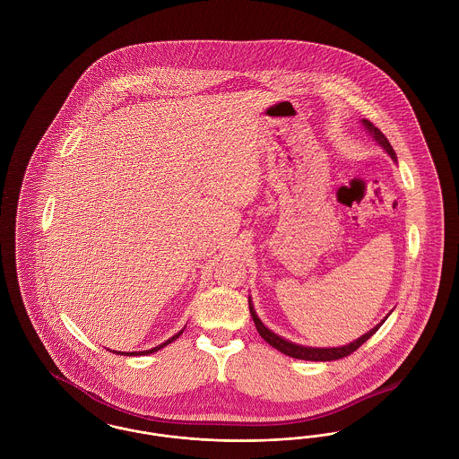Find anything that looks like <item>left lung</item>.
Segmentation results:
<instances>
[{
    "mask_svg": "<svg viewBox=\"0 0 459 459\" xmlns=\"http://www.w3.org/2000/svg\"><path fill=\"white\" fill-rule=\"evenodd\" d=\"M361 122H363V126L367 127V131L370 132L371 135H373V139H375L387 153L391 154V158L395 161V153H394L393 146H391V143L387 141V137L380 132V129H377V127L371 124L370 120H365V118H363ZM249 313H251V316H253V322H255V325H256L258 333L262 335L263 339H264L272 348L284 352V354L290 356V358L306 359V361H333V359H341V358L350 356L351 352H354L361 344H365V342L370 339L371 335H373L378 328L382 327V324H384L385 318L389 316V315H387L377 327L371 328L370 332H367L365 335H361L359 339H356L354 342H351L348 346H341V348H306V346H299V344L289 342V341H285L282 337H279L277 333H273L270 328L264 327L262 324V320L258 318L255 307H253L251 299H249Z\"/></svg>",
    "mask_w": 459,
    "mask_h": 459,
    "instance_id": "obj_1",
    "label": "left lung"
}]
</instances>
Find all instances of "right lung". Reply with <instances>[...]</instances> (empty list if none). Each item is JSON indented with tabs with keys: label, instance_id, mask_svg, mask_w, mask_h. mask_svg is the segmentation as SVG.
<instances>
[{
	"label": "right lung",
	"instance_id": "right-lung-1",
	"mask_svg": "<svg viewBox=\"0 0 459 459\" xmlns=\"http://www.w3.org/2000/svg\"><path fill=\"white\" fill-rule=\"evenodd\" d=\"M180 333H182V330H180V332H178V333H175L174 337H170V339H169V341H165V342H163V344H160V346H156V348H153V350L139 351V352H137V351H134V352H120V351H118V354H124V356H126V354H127V356H137V354H152V352H156V351H160V350H161V348H165V346H169V344H170V342H172V341H175V339H177V337H178V335H180ZM113 352H115V351H113ZM115 354H117V352H115Z\"/></svg>",
	"mask_w": 459,
	"mask_h": 459
}]
</instances>
